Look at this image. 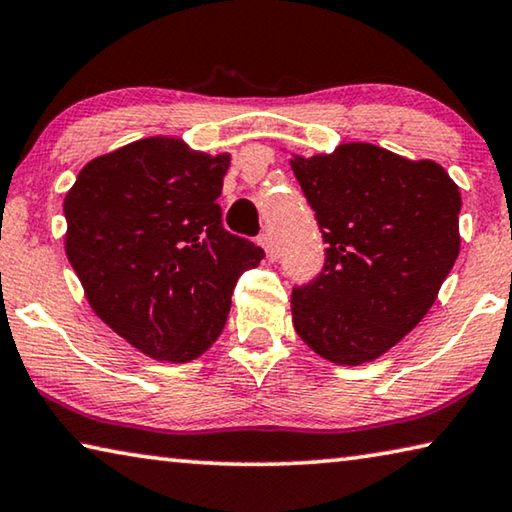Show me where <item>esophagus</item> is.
Segmentation results:
<instances>
[{"instance_id": "obj_1", "label": "esophagus", "mask_w": 512, "mask_h": 512, "mask_svg": "<svg viewBox=\"0 0 512 512\" xmlns=\"http://www.w3.org/2000/svg\"><path fill=\"white\" fill-rule=\"evenodd\" d=\"M259 246L266 250V257L271 259V262H275V259H277V248L273 244V237L268 235V232H262V235H259Z\"/></svg>"}]
</instances>
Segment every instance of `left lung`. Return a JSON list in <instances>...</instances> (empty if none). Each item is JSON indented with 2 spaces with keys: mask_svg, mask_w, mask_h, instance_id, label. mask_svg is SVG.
<instances>
[{
  "mask_svg": "<svg viewBox=\"0 0 512 512\" xmlns=\"http://www.w3.org/2000/svg\"><path fill=\"white\" fill-rule=\"evenodd\" d=\"M327 244L314 280L291 293L293 327L320 357L359 366L420 323L461 248V192L431 160L372 144L293 158Z\"/></svg>",
  "mask_w": 512,
  "mask_h": 512,
  "instance_id": "obj_1",
  "label": "left lung"
}]
</instances>
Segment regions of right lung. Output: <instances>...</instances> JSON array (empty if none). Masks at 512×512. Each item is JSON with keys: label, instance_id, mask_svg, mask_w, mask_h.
Masks as SVG:
<instances>
[{"label": "right lung", "instance_id": "obj_1", "mask_svg": "<svg viewBox=\"0 0 512 512\" xmlns=\"http://www.w3.org/2000/svg\"><path fill=\"white\" fill-rule=\"evenodd\" d=\"M230 155L149 137L92 160L65 196L69 264L103 323L153 359L219 339L241 273L264 248L223 228Z\"/></svg>", "mask_w": 512, "mask_h": 512}]
</instances>
